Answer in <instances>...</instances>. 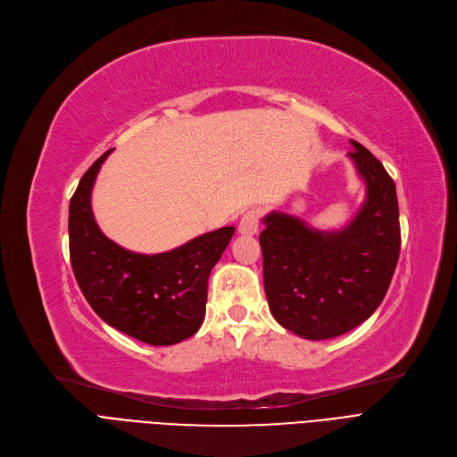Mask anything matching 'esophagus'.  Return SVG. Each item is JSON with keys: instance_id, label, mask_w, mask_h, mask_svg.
<instances>
[{"instance_id": "1", "label": "esophagus", "mask_w": 457, "mask_h": 457, "mask_svg": "<svg viewBox=\"0 0 457 457\" xmlns=\"http://www.w3.org/2000/svg\"><path fill=\"white\" fill-rule=\"evenodd\" d=\"M258 228H260V210L251 208V210H247V212L244 213V216H241V220H239V223H237V230H239L241 234L253 236V234L258 232Z\"/></svg>"}]
</instances>
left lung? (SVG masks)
Instances as JSON below:
<instances>
[{
	"label": "left lung",
	"instance_id": "left-lung-1",
	"mask_svg": "<svg viewBox=\"0 0 457 457\" xmlns=\"http://www.w3.org/2000/svg\"><path fill=\"white\" fill-rule=\"evenodd\" d=\"M367 197L341 230H315L271 212L262 221L263 287L278 325L319 341L351 332L380 306L400 254L396 187L380 160L353 140Z\"/></svg>",
	"mask_w": 457,
	"mask_h": 457
}]
</instances>
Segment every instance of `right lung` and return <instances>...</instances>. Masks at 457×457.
<instances>
[{
  "instance_id": "right-lung-1",
  "label": "right lung",
  "mask_w": 457,
  "mask_h": 457,
  "mask_svg": "<svg viewBox=\"0 0 457 457\" xmlns=\"http://www.w3.org/2000/svg\"><path fill=\"white\" fill-rule=\"evenodd\" d=\"M103 153L80 179L70 201V260L92 310L112 328L147 345L168 346L203 325L208 277L234 234L223 227L160 254L123 249L106 237L92 213V187Z\"/></svg>"
}]
</instances>
